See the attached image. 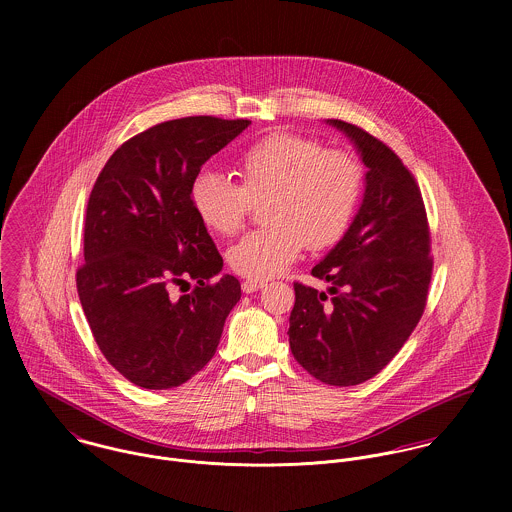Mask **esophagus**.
Instances as JSON below:
<instances>
[{
    "mask_svg": "<svg viewBox=\"0 0 512 512\" xmlns=\"http://www.w3.org/2000/svg\"><path fill=\"white\" fill-rule=\"evenodd\" d=\"M264 286H266V282H264V280H244V282H242V292H258V290H260V288H264Z\"/></svg>",
    "mask_w": 512,
    "mask_h": 512,
    "instance_id": "1",
    "label": "esophagus"
}]
</instances>
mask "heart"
<instances>
[{"label":"heart","mask_w":512,"mask_h":512,"mask_svg":"<svg viewBox=\"0 0 512 512\" xmlns=\"http://www.w3.org/2000/svg\"><path fill=\"white\" fill-rule=\"evenodd\" d=\"M238 185L203 173L191 187L201 222L220 236L236 234L262 205L266 226L248 232L228 250L230 268L250 280L288 270L307 246L337 244L357 213L365 173L345 149H325L313 138L278 132L242 149L234 159Z\"/></svg>","instance_id":"obj_1"}]
</instances>
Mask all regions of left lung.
<instances>
[{"mask_svg": "<svg viewBox=\"0 0 512 512\" xmlns=\"http://www.w3.org/2000/svg\"><path fill=\"white\" fill-rule=\"evenodd\" d=\"M361 151L365 199L343 240L311 274L329 295L293 284V359L317 380L355 386L388 365L426 309L432 234L422 191L402 159L363 128L331 120Z\"/></svg>", "mask_w": 512, "mask_h": 512, "instance_id": "obj_1", "label": "left lung"}]
</instances>
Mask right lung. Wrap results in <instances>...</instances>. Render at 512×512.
Returning <instances> with one entry per match:
<instances>
[{
    "label": "right lung",
    "instance_id": "obj_1",
    "mask_svg": "<svg viewBox=\"0 0 512 512\" xmlns=\"http://www.w3.org/2000/svg\"><path fill=\"white\" fill-rule=\"evenodd\" d=\"M250 120L189 116L147 128L102 167L86 207L76 290L92 337L122 376L175 388L207 365L240 299L197 217L191 187L203 163ZM193 281L179 298L170 295Z\"/></svg>",
    "mask_w": 512,
    "mask_h": 512
}]
</instances>
